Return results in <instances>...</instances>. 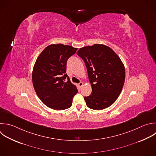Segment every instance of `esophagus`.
Returning <instances> with one entry per match:
<instances>
[{"instance_id":"obj_1","label":"esophagus","mask_w":156,"mask_h":156,"mask_svg":"<svg viewBox=\"0 0 156 156\" xmlns=\"http://www.w3.org/2000/svg\"><path fill=\"white\" fill-rule=\"evenodd\" d=\"M78 85H79V87H82V86L83 85V82H80V83H79Z\"/></svg>"}]
</instances>
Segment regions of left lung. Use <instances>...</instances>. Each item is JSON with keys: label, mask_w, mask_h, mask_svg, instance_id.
I'll use <instances>...</instances> for the list:
<instances>
[{"label": "left lung", "mask_w": 156, "mask_h": 156, "mask_svg": "<svg viewBox=\"0 0 156 156\" xmlns=\"http://www.w3.org/2000/svg\"><path fill=\"white\" fill-rule=\"evenodd\" d=\"M77 55L84 61L92 92L84 99L90 108L100 110L113 104L122 89L125 68L108 46L95 44L81 48Z\"/></svg>", "instance_id": "8db88e82"}]
</instances>
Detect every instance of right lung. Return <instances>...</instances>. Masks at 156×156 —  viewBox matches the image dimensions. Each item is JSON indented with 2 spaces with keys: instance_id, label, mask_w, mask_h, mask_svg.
I'll list each match as a JSON object with an SVG mask.
<instances>
[{
  "instance_id": "right-lung-1",
  "label": "right lung",
  "mask_w": 156,
  "mask_h": 156,
  "mask_svg": "<svg viewBox=\"0 0 156 156\" xmlns=\"http://www.w3.org/2000/svg\"><path fill=\"white\" fill-rule=\"evenodd\" d=\"M77 50L71 46L52 44L41 52L35 63L32 75L35 91L51 108L63 110L69 108L78 92L66 73V62Z\"/></svg>"
}]
</instances>
